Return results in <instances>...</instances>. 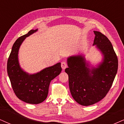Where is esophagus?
Listing matches in <instances>:
<instances>
[{
    "label": "esophagus",
    "mask_w": 124,
    "mask_h": 124,
    "mask_svg": "<svg viewBox=\"0 0 124 124\" xmlns=\"http://www.w3.org/2000/svg\"><path fill=\"white\" fill-rule=\"evenodd\" d=\"M67 65L66 62H62V63H61V67H62V69H63V70L65 69L67 67Z\"/></svg>",
    "instance_id": "obj_1"
}]
</instances>
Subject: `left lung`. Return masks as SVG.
I'll list each match as a JSON object with an SVG mask.
<instances>
[{
	"label": "left lung",
	"instance_id": "1",
	"mask_svg": "<svg viewBox=\"0 0 124 124\" xmlns=\"http://www.w3.org/2000/svg\"><path fill=\"white\" fill-rule=\"evenodd\" d=\"M95 34L93 46L101 55V60L92 65L85 54L67 57L69 85L74 100L83 106L92 105L104 98L112 86L118 69V59L106 36L99 31Z\"/></svg>",
	"mask_w": 124,
	"mask_h": 124
}]
</instances>
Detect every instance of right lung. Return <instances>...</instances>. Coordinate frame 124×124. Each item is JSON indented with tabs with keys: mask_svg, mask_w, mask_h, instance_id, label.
<instances>
[{
	"mask_svg": "<svg viewBox=\"0 0 124 124\" xmlns=\"http://www.w3.org/2000/svg\"><path fill=\"white\" fill-rule=\"evenodd\" d=\"M37 31L31 30L19 38L12 46L7 61L8 76L14 93L19 99L30 104H40L46 99L50 83L62 71L61 62L34 74L27 73L20 66L18 58L20 47L26 38Z\"/></svg>",
	"mask_w": 124,
	"mask_h": 124,
	"instance_id": "1",
	"label": "right lung"
}]
</instances>
